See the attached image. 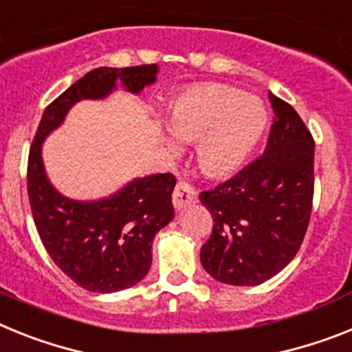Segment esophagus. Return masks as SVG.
Instances as JSON below:
<instances>
[{"mask_svg":"<svg viewBox=\"0 0 352 352\" xmlns=\"http://www.w3.org/2000/svg\"><path fill=\"white\" fill-rule=\"evenodd\" d=\"M195 200H197V190L193 186L184 181L175 186V191H173V206H175V209L186 208V206L193 204Z\"/></svg>","mask_w":352,"mask_h":352,"instance_id":"esophagus-1","label":"esophagus"}]
</instances>
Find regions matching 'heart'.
I'll use <instances>...</instances> for the list:
<instances>
[{"label":"heart","mask_w":352,"mask_h":352,"mask_svg":"<svg viewBox=\"0 0 352 352\" xmlns=\"http://www.w3.org/2000/svg\"><path fill=\"white\" fill-rule=\"evenodd\" d=\"M267 121L261 100L221 84L188 87L166 111L170 134L182 143H197L200 170L212 177L229 175L243 166Z\"/></svg>","instance_id":"obj_1"}]
</instances>
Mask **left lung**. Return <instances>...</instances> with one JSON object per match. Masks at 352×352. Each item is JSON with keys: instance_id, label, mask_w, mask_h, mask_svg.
<instances>
[{"instance_id": "1", "label": "left lung", "mask_w": 352, "mask_h": 352, "mask_svg": "<svg viewBox=\"0 0 352 352\" xmlns=\"http://www.w3.org/2000/svg\"><path fill=\"white\" fill-rule=\"evenodd\" d=\"M268 98L274 123L263 155L200 193L214 221L200 261L226 285L256 286L279 274L299 252L311 217L315 141L290 103Z\"/></svg>"}]
</instances>
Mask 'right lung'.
Segmentation results:
<instances>
[{"label":"right lung","mask_w":352,"mask_h":352,"mask_svg":"<svg viewBox=\"0 0 352 352\" xmlns=\"http://www.w3.org/2000/svg\"><path fill=\"white\" fill-rule=\"evenodd\" d=\"M157 71V64L96 67L50 103L35 132L26 173L35 227L53 263L84 290H125L148 274L153 236L175 217L171 193L177 179L171 173L148 175L134 179L109 199L78 202L50 184L41 146L76 102L107 96L116 80L138 94L155 82Z\"/></svg>","instance_id":"add662e5"}]
</instances>
